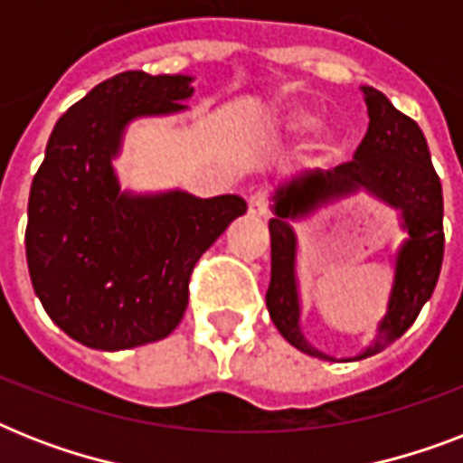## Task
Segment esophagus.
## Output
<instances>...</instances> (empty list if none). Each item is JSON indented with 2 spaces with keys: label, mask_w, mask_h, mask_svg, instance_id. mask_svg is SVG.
<instances>
[{
  "label": "esophagus",
  "mask_w": 463,
  "mask_h": 463,
  "mask_svg": "<svg viewBox=\"0 0 463 463\" xmlns=\"http://www.w3.org/2000/svg\"><path fill=\"white\" fill-rule=\"evenodd\" d=\"M247 211H250V216L261 218L269 213V202L264 194H254L250 196V202H247Z\"/></svg>",
  "instance_id": "1"
}]
</instances>
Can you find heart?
Listing matches in <instances>:
<instances>
[{"label": "heart", "mask_w": 463, "mask_h": 463, "mask_svg": "<svg viewBox=\"0 0 463 463\" xmlns=\"http://www.w3.org/2000/svg\"><path fill=\"white\" fill-rule=\"evenodd\" d=\"M276 125H279V129H283L286 134L300 137V134H307L315 129L317 119L305 110H286V112H281L279 118H276ZM317 148H319V151H324V148H329V144L322 139L319 144H317Z\"/></svg>", "instance_id": "heart-1"}]
</instances>
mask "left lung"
Masks as SVG:
<instances>
[{
	"label": "left lung",
	"mask_w": 463,
	"mask_h": 463,
	"mask_svg": "<svg viewBox=\"0 0 463 463\" xmlns=\"http://www.w3.org/2000/svg\"><path fill=\"white\" fill-rule=\"evenodd\" d=\"M365 96L370 127L351 163L334 170H305L281 182L271 194V283L267 307L281 336L298 351L322 360H336L309 344L300 329V290H298V235L293 221L312 216L322 206L345 196L367 192L399 211L402 228L409 232L394 257V283L389 290L387 312L377 324V336L365 351L344 360H363L394 344L438 286L445 232H442V184L435 173L420 127L399 112L389 98L373 86H360Z\"/></svg>",
	"instance_id": "obj_1"
}]
</instances>
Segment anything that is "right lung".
I'll use <instances>...</instances> for the list:
<instances>
[{
	"label": "right lung",
	"mask_w": 463,
	"mask_h": 463,
	"mask_svg": "<svg viewBox=\"0 0 463 463\" xmlns=\"http://www.w3.org/2000/svg\"><path fill=\"white\" fill-rule=\"evenodd\" d=\"M192 76L122 71L98 83L54 125L28 196L25 260L57 326L98 351L160 341L180 324L192 269L247 211L211 199L119 187L112 160L139 118L184 112Z\"/></svg>",
	"instance_id": "add662e5"
}]
</instances>
